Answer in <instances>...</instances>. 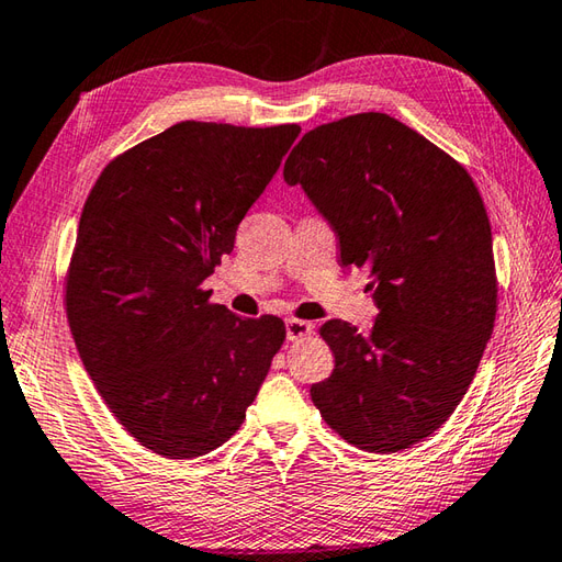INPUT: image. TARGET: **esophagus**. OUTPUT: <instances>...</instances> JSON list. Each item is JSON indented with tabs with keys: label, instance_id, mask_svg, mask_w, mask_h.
Masks as SVG:
<instances>
[{
	"label": "esophagus",
	"instance_id": "esophagus-1",
	"mask_svg": "<svg viewBox=\"0 0 562 562\" xmlns=\"http://www.w3.org/2000/svg\"><path fill=\"white\" fill-rule=\"evenodd\" d=\"M308 335H313L311 323L299 321V317H289V321H285V337H289L291 342L303 340V337H308Z\"/></svg>",
	"mask_w": 562,
	"mask_h": 562
}]
</instances>
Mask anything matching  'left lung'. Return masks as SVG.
Segmentation results:
<instances>
[{"label": "left lung", "mask_w": 562, "mask_h": 562, "mask_svg": "<svg viewBox=\"0 0 562 562\" xmlns=\"http://www.w3.org/2000/svg\"><path fill=\"white\" fill-rule=\"evenodd\" d=\"M367 269L376 321L362 335L327 321L335 369L311 386L349 446L401 452L426 440L468 394L496 317L492 227L460 161L384 112L303 134L283 166Z\"/></svg>", "instance_id": "obj_1"}]
</instances>
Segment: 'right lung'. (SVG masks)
Listing matches in <instances>:
<instances>
[{
    "instance_id": "1",
    "label": "right lung",
    "mask_w": 562,
    "mask_h": 562,
    "mask_svg": "<svg viewBox=\"0 0 562 562\" xmlns=\"http://www.w3.org/2000/svg\"><path fill=\"white\" fill-rule=\"evenodd\" d=\"M299 134L178 122L114 156L85 200L63 299L72 340L112 416L161 458L235 436L285 340L281 317H237L203 281Z\"/></svg>"
}]
</instances>
